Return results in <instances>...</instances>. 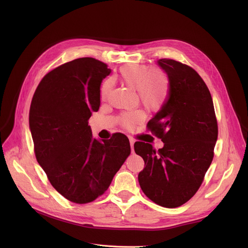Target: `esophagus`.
Listing matches in <instances>:
<instances>
[{"mask_svg":"<svg viewBox=\"0 0 248 248\" xmlns=\"http://www.w3.org/2000/svg\"><path fill=\"white\" fill-rule=\"evenodd\" d=\"M135 140L132 137H129V143H130V147H131V152H133V145H134Z\"/></svg>","mask_w":248,"mask_h":248,"instance_id":"esophagus-1","label":"esophagus"}]
</instances>
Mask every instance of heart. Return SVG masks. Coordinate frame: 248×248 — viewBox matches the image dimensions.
Instances as JSON below:
<instances>
[{
  "instance_id": "1",
  "label": "heart",
  "mask_w": 248,
  "mask_h": 248,
  "mask_svg": "<svg viewBox=\"0 0 248 248\" xmlns=\"http://www.w3.org/2000/svg\"><path fill=\"white\" fill-rule=\"evenodd\" d=\"M122 80L131 88H137L139 97L150 109H157L164 103L168 93V80L163 72L158 68L148 69L146 65H125L120 70ZM110 81H106L101 89L105 96L110 89ZM144 119L141 111H133L123 118V124L130 126Z\"/></svg>"
}]
</instances>
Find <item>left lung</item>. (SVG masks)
I'll return each instance as SVG.
<instances>
[{
	"instance_id": "1",
	"label": "left lung",
	"mask_w": 248,
	"mask_h": 248,
	"mask_svg": "<svg viewBox=\"0 0 248 248\" xmlns=\"http://www.w3.org/2000/svg\"><path fill=\"white\" fill-rule=\"evenodd\" d=\"M157 63L167 75L169 95L147 126L164 146L156 151L149 143L135 142L134 151L144 160L138 173L144 194L174 208L200 187L214 157L218 125L210 91L195 70L169 59Z\"/></svg>"
}]
</instances>
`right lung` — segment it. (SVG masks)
<instances>
[{
	"label": "right lung",
	"mask_w": 248,
	"mask_h": 248,
	"mask_svg": "<svg viewBox=\"0 0 248 248\" xmlns=\"http://www.w3.org/2000/svg\"><path fill=\"white\" fill-rule=\"evenodd\" d=\"M111 72L93 58L77 59L47 74L32 98L29 128L35 156L54 188L75 203L102 195L130 154L124 134L99 140L88 125L100 107L101 82Z\"/></svg>",
	"instance_id": "add662e5"
}]
</instances>
